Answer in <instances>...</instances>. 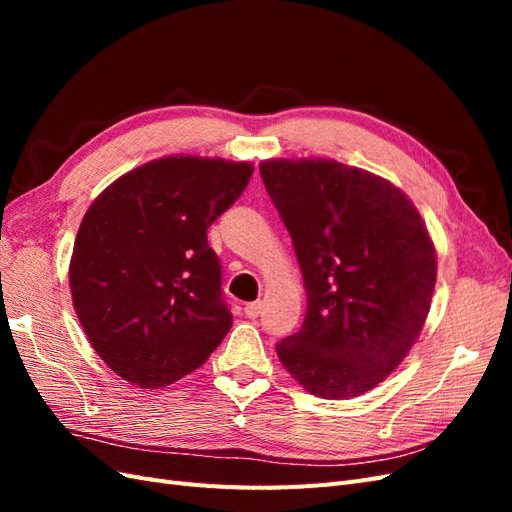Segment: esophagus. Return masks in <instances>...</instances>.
<instances>
[{
	"mask_svg": "<svg viewBox=\"0 0 512 512\" xmlns=\"http://www.w3.org/2000/svg\"><path fill=\"white\" fill-rule=\"evenodd\" d=\"M245 316L247 318H258V314H260V309H262V303L260 301H254V303H247L245 307Z\"/></svg>",
	"mask_w": 512,
	"mask_h": 512,
	"instance_id": "34e87169",
	"label": "esophagus"
}]
</instances>
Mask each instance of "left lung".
<instances>
[{"mask_svg":"<svg viewBox=\"0 0 512 512\" xmlns=\"http://www.w3.org/2000/svg\"><path fill=\"white\" fill-rule=\"evenodd\" d=\"M260 177L307 292L303 327L277 356L312 395L359 397L404 361L429 314L438 258L425 222L391 181L335 160H267Z\"/></svg>","mask_w":512,"mask_h":512,"instance_id":"obj_1","label":"left lung"}]
</instances>
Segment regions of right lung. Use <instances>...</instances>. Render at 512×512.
<instances>
[{
    "label": "right lung",
    "mask_w": 512,
    "mask_h": 512,
    "mask_svg": "<svg viewBox=\"0 0 512 512\" xmlns=\"http://www.w3.org/2000/svg\"><path fill=\"white\" fill-rule=\"evenodd\" d=\"M254 166L168 156L119 177L91 203L70 260L72 303L115 374L160 389L203 365L232 327L207 228Z\"/></svg>",
    "instance_id": "right-lung-1"
}]
</instances>
